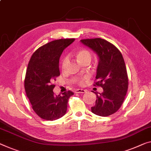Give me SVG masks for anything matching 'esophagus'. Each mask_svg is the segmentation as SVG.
I'll use <instances>...</instances> for the list:
<instances>
[{
    "label": "esophagus",
    "mask_w": 151,
    "mask_h": 151,
    "mask_svg": "<svg viewBox=\"0 0 151 151\" xmlns=\"http://www.w3.org/2000/svg\"><path fill=\"white\" fill-rule=\"evenodd\" d=\"M85 92L86 90L83 89H76L75 90V93H84Z\"/></svg>",
    "instance_id": "esophagus-1"
}]
</instances>
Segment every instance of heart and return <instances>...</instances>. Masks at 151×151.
Returning <instances> with one entry per match:
<instances>
[{"label": "heart", "mask_w": 151, "mask_h": 151, "mask_svg": "<svg viewBox=\"0 0 151 151\" xmlns=\"http://www.w3.org/2000/svg\"><path fill=\"white\" fill-rule=\"evenodd\" d=\"M76 58H77V60L79 63L82 62L83 61H86V60H89L90 61L91 60V57H92V55L91 52H90L88 50L86 49V48H82V49L78 50L77 52H76ZM68 57H65L63 59V61L62 62V68L64 69L65 68L67 64L68 63ZM83 83V79H80L78 81V83L79 84L82 85Z\"/></svg>", "instance_id": "1"}]
</instances>
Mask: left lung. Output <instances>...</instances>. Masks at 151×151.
Here are the masks:
<instances>
[{
  "label": "left lung",
  "mask_w": 151,
  "mask_h": 151,
  "mask_svg": "<svg viewBox=\"0 0 151 151\" xmlns=\"http://www.w3.org/2000/svg\"><path fill=\"white\" fill-rule=\"evenodd\" d=\"M99 57L94 86L103 88L102 93H96V104L91 107L95 115L106 117L121 107L128 88V78L121 52L113 44L102 38L80 40Z\"/></svg>",
  "instance_id": "left-lung-1"
}]
</instances>
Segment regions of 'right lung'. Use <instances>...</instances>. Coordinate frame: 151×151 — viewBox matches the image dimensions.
I'll return each instance as SVG.
<instances>
[{
  "mask_svg": "<svg viewBox=\"0 0 151 151\" xmlns=\"http://www.w3.org/2000/svg\"><path fill=\"white\" fill-rule=\"evenodd\" d=\"M74 38L59 39L50 42L37 49L31 57L24 81L27 96L32 109L42 119L53 121L66 113L70 90L62 95H55L52 83L60 76L59 63L65 48Z\"/></svg>",
  "mask_w": 151,
  "mask_h": 151,
  "instance_id": "right-lung-1",
  "label": "right lung"
}]
</instances>
